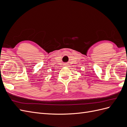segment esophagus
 I'll use <instances>...</instances> for the list:
<instances>
[{
    "instance_id": "obj_1",
    "label": "esophagus",
    "mask_w": 127,
    "mask_h": 127,
    "mask_svg": "<svg viewBox=\"0 0 127 127\" xmlns=\"http://www.w3.org/2000/svg\"><path fill=\"white\" fill-rule=\"evenodd\" d=\"M64 66H66V67H68V64H64Z\"/></svg>"
}]
</instances>
